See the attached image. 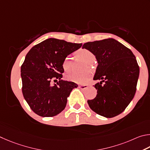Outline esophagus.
<instances>
[{"instance_id":"1","label":"esophagus","mask_w":150,"mask_h":150,"mask_svg":"<svg viewBox=\"0 0 150 150\" xmlns=\"http://www.w3.org/2000/svg\"><path fill=\"white\" fill-rule=\"evenodd\" d=\"M88 87V85H86V84L79 86V88L81 89V90H85V89H86Z\"/></svg>"}]
</instances>
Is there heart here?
I'll use <instances>...</instances> for the list:
<instances>
[{
	"mask_svg": "<svg viewBox=\"0 0 150 150\" xmlns=\"http://www.w3.org/2000/svg\"><path fill=\"white\" fill-rule=\"evenodd\" d=\"M76 55L78 57L83 60L86 63H91L95 59V55L90 51L86 49H81L76 52ZM62 68L65 71L69 72L70 70V67L69 63V59L66 58L62 62ZM91 77V74L90 72L85 73H76L74 72L70 74L67 76V79L70 81H72L75 83L83 84L90 80Z\"/></svg>",
	"mask_w": 150,
	"mask_h": 150,
	"instance_id": "b5f03b06",
	"label": "heart"
}]
</instances>
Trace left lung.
<instances>
[{
    "label": "left lung",
    "instance_id": "1",
    "mask_svg": "<svg viewBox=\"0 0 150 150\" xmlns=\"http://www.w3.org/2000/svg\"><path fill=\"white\" fill-rule=\"evenodd\" d=\"M82 49L89 50L96 56L98 65L93 80H101L94 86L98 90L96 97L88 101L90 109L106 118L120 114L136 93L140 68L135 56L129 49L112 38L88 42Z\"/></svg>",
    "mask_w": 150,
    "mask_h": 150
}]
</instances>
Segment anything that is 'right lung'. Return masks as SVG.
<instances>
[{
	"instance_id": "right-lung-1",
	"label": "right lung",
	"mask_w": 150,
	"mask_h": 150,
	"mask_svg": "<svg viewBox=\"0 0 150 150\" xmlns=\"http://www.w3.org/2000/svg\"><path fill=\"white\" fill-rule=\"evenodd\" d=\"M64 40L49 38L36 45L26 54L21 67L22 93L32 111L43 117H53L65 109L67 98L76 83L61 80L62 62L82 47ZM56 78L60 80L51 86Z\"/></svg>"
}]
</instances>
